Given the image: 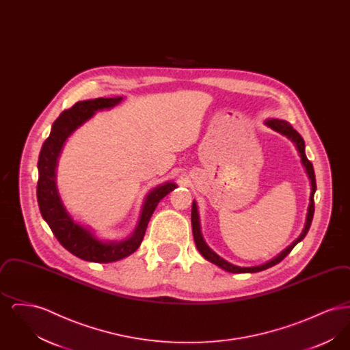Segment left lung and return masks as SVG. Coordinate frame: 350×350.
<instances>
[{
  "instance_id": "1",
  "label": "left lung",
  "mask_w": 350,
  "mask_h": 350,
  "mask_svg": "<svg viewBox=\"0 0 350 350\" xmlns=\"http://www.w3.org/2000/svg\"><path fill=\"white\" fill-rule=\"evenodd\" d=\"M265 124L269 126L270 129H273L274 131L277 133H282L284 136H287L288 139H291L297 148L299 150L300 157H301V163L306 167L307 173H308V177L311 180V185H312V191H311V198H310V207H308V214H307V221H306V227L303 230V232L300 234L299 237L287 248V250H283L282 253L280 256H277L275 258H273L271 261H269L264 265H260V267H240L232 265L230 262H227L226 260H223L221 257H219L217 253L213 250L208 248V245L204 243L203 237H202V233H200V219H198V213H197V204L196 202H193V206H191V227H193V234H194V240H196V245L200 252V254L210 262L215 264L217 267L230 271V273H257V271H261V270H265L267 267H274L277 265L278 262H281L283 258L293 250V248L299 243L300 240L304 239V236L308 232L310 227H311V223H312V217H314V213H315V202H314V194H315V190H317V178H315V172H314V167L311 164V161L307 159L306 156V152H304V140L303 137L300 136V133L293 129V126L290 123H287L286 120H281V119H267L265 122Z\"/></svg>"
}]
</instances>
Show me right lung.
<instances>
[{
    "instance_id": "1",
    "label": "right lung",
    "mask_w": 350,
    "mask_h": 350,
    "mask_svg": "<svg viewBox=\"0 0 350 350\" xmlns=\"http://www.w3.org/2000/svg\"><path fill=\"white\" fill-rule=\"evenodd\" d=\"M122 100V97L96 98L76 102L70 109L64 110L57 118L51 130L50 136L42 146L38 160V186L36 198L43 219L50 226L51 231L59 243L76 257L90 262H113L130 256L143 241L150 217L167 193L176 189V183H167L157 186L146 198L139 226L133 236L123 241H102L89 232L83 226L75 223L68 215L62 200L59 198L55 167L57 157L68 136L73 133L85 120L92 117L97 110L110 109Z\"/></svg>"
}]
</instances>
